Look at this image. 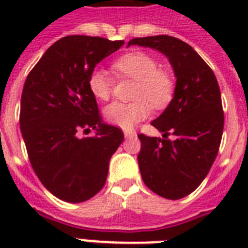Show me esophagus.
I'll use <instances>...</instances> for the list:
<instances>
[{
    "label": "esophagus",
    "instance_id": "34e87169",
    "mask_svg": "<svg viewBox=\"0 0 248 248\" xmlns=\"http://www.w3.org/2000/svg\"><path fill=\"white\" fill-rule=\"evenodd\" d=\"M124 138H126V139H134V138H136V132L135 131L124 130Z\"/></svg>",
    "mask_w": 248,
    "mask_h": 248
}]
</instances>
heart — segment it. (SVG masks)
Instances as JSON below:
<instances>
[{
  "label": "heart",
  "mask_w": 248,
  "mask_h": 248,
  "mask_svg": "<svg viewBox=\"0 0 248 248\" xmlns=\"http://www.w3.org/2000/svg\"><path fill=\"white\" fill-rule=\"evenodd\" d=\"M118 76L135 79L136 85L130 103L114 101L104 110L108 122L130 130L138 122L151 116L152 105L163 108L169 104L175 91V79L166 69H159L153 56L145 52H128L113 63ZM89 89L93 96L107 100L112 93V81L103 69H93L89 76Z\"/></svg>",
  "instance_id": "1"
}]
</instances>
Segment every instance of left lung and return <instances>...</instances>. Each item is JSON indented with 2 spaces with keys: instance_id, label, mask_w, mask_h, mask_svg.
I'll use <instances>...</instances> for the list:
<instances>
[{
  "instance_id": "left-lung-1",
  "label": "left lung",
  "mask_w": 248,
  "mask_h": 248,
  "mask_svg": "<svg viewBox=\"0 0 248 248\" xmlns=\"http://www.w3.org/2000/svg\"><path fill=\"white\" fill-rule=\"evenodd\" d=\"M131 45L162 52L176 77L172 100L152 121L162 138L138 135L141 143L138 162L152 192L180 200L198 188L219 152L224 112L217 79L194 48L179 38L140 37L128 41L127 47Z\"/></svg>"
}]
</instances>
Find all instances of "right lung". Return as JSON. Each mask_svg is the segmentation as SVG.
Masks as SVG:
<instances>
[{
	"label": "right lung",
	"mask_w": 248,
	"mask_h": 248,
	"mask_svg": "<svg viewBox=\"0 0 248 248\" xmlns=\"http://www.w3.org/2000/svg\"><path fill=\"white\" fill-rule=\"evenodd\" d=\"M124 41L67 36L46 50L25 79L20 131L29 161L44 186L59 200L79 203L104 186L109 161L124 141L121 128L103 122L89 76ZM93 128L79 140L77 131Z\"/></svg>",
	"instance_id": "obj_1"
}]
</instances>
